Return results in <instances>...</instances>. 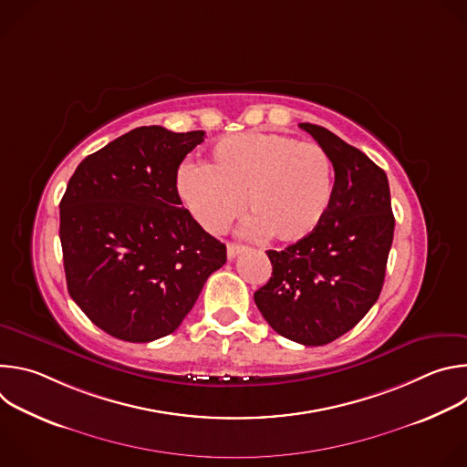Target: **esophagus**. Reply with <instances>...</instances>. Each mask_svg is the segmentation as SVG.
Wrapping results in <instances>:
<instances>
[{
  "mask_svg": "<svg viewBox=\"0 0 467 467\" xmlns=\"http://www.w3.org/2000/svg\"><path fill=\"white\" fill-rule=\"evenodd\" d=\"M242 251H245L244 245H238V244H229V245H227V256H229V258H234V256L240 254Z\"/></svg>",
  "mask_w": 467,
  "mask_h": 467,
  "instance_id": "1",
  "label": "esophagus"
}]
</instances>
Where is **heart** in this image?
I'll list each match as a JSON object with an SVG mask.
<instances>
[{
	"label": "heart",
	"instance_id": "1",
	"mask_svg": "<svg viewBox=\"0 0 467 467\" xmlns=\"http://www.w3.org/2000/svg\"><path fill=\"white\" fill-rule=\"evenodd\" d=\"M332 188L335 170L321 146L272 130L227 137L207 166L186 164L177 173L179 197L205 231L223 233L245 199L249 233L279 242L301 240L321 223Z\"/></svg>",
	"mask_w": 467,
	"mask_h": 467
}]
</instances>
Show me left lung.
<instances>
[{
  "label": "left lung",
  "instance_id": "obj_1",
  "mask_svg": "<svg viewBox=\"0 0 467 467\" xmlns=\"http://www.w3.org/2000/svg\"><path fill=\"white\" fill-rule=\"evenodd\" d=\"M335 168L321 223L285 251H265L274 272L254 303L277 335L325 346L351 330L380 296L393 240L386 173L360 150L314 123H299Z\"/></svg>",
  "mask_w": 467,
  "mask_h": 467
}]
</instances>
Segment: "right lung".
I'll list each match as a JSON object with an SVG mask.
<instances>
[{
  "mask_svg": "<svg viewBox=\"0 0 467 467\" xmlns=\"http://www.w3.org/2000/svg\"><path fill=\"white\" fill-rule=\"evenodd\" d=\"M203 130L137 127L88 155L60 199L66 285L125 342L168 337L227 262L225 244L181 207L177 170Z\"/></svg>",
  "mask_w": 467,
  "mask_h": 467,
  "instance_id": "1",
  "label": "right lung"
}]
</instances>
